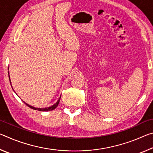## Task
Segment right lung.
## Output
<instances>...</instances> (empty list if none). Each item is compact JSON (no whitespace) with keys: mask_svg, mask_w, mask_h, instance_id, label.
I'll return each instance as SVG.
<instances>
[{"mask_svg":"<svg viewBox=\"0 0 153 153\" xmlns=\"http://www.w3.org/2000/svg\"><path fill=\"white\" fill-rule=\"evenodd\" d=\"M8 69H9V68H8ZM8 74H9V81H10V84H11V87H12V88H13V86H12V85H11V79H10V76H9V71H8ZM13 91H14V90H13ZM60 99H61V97H59V100H57V101L56 102V103H55V104H54L53 105H52V106H51V107H45V108H36V107H32V106H31V105H28L27 103H26L25 102H24V103L26 105H27L28 107H30L31 108H33V109H34V110H38V111H52V110H54L55 109V108H56V107H57L58 106V105H59V101H60Z\"/></svg>","mask_w":153,"mask_h":153,"instance_id":"add662e5","label":"right lung"}]
</instances>
